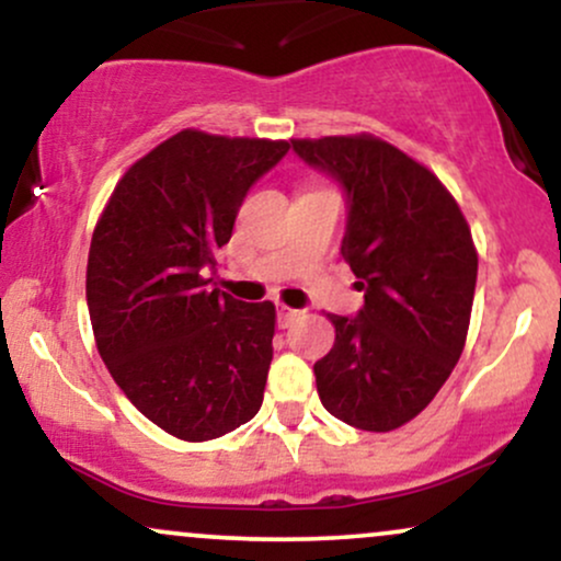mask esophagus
Segmentation results:
<instances>
[{
	"mask_svg": "<svg viewBox=\"0 0 561 561\" xmlns=\"http://www.w3.org/2000/svg\"><path fill=\"white\" fill-rule=\"evenodd\" d=\"M302 313H306V311H300V308H289V306H285V302H279V306H276V317H279V327H289V324H293V321H298Z\"/></svg>",
	"mask_w": 561,
	"mask_h": 561,
	"instance_id": "34e87169",
	"label": "esophagus"
}]
</instances>
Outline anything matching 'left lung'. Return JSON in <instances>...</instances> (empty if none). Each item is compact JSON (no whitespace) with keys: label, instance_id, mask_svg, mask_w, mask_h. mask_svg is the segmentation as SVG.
I'll use <instances>...</instances> for the list:
<instances>
[{"label":"left lung","instance_id":"8db88e82","mask_svg":"<svg viewBox=\"0 0 561 561\" xmlns=\"http://www.w3.org/2000/svg\"><path fill=\"white\" fill-rule=\"evenodd\" d=\"M345 192L340 255L364 306L334 317V345L313 364L321 405L369 433L401 427L435 398L461 351L478 253L456 199L433 171L375 137L293 139Z\"/></svg>","mask_w":561,"mask_h":561}]
</instances>
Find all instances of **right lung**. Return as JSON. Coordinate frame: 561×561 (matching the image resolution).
I'll list each match as a JSON object with an SVG mask.
<instances>
[{"mask_svg": "<svg viewBox=\"0 0 561 561\" xmlns=\"http://www.w3.org/2000/svg\"><path fill=\"white\" fill-rule=\"evenodd\" d=\"M289 141L179 131L124 173L96 221L87 306L124 396L182 440H214L259 414L274 302L210 289L218 250Z\"/></svg>", "mask_w": 561, "mask_h": 561, "instance_id": "obj_1", "label": "right lung"}]
</instances>
